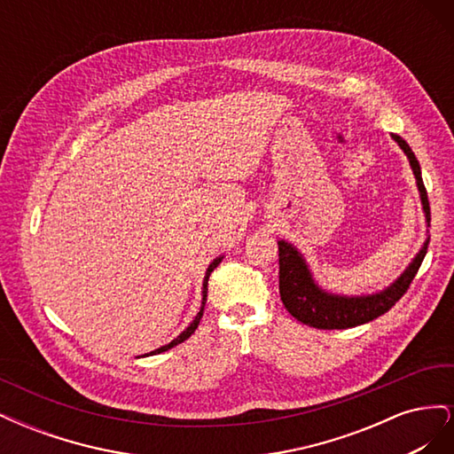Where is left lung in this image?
<instances>
[{
  "label": "left lung",
  "mask_w": 454,
  "mask_h": 454,
  "mask_svg": "<svg viewBox=\"0 0 454 454\" xmlns=\"http://www.w3.org/2000/svg\"><path fill=\"white\" fill-rule=\"evenodd\" d=\"M392 138L403 149V153L409 159L411 170L415 174L417 187L420 193L422 210L426 215V225L430 227V202L428 193L422 182L420 164L411 151L409 144L402 136L392 134ZM430 237L426 239L420 252L411 261L409 267L402 272V277L392 282L387 290H382L373 295H335L329 294L316 284L312 272L307 265L305 257L301 252L286 240H278V261H280V299L295 320L318 329H348L367 324L379 318L384 312H388L397 301L403 297L407 287L413 282L415 274L422 263V259L428 250Z\"/></svg>",
  "instance_id": "obj_1"
}]
</instances>
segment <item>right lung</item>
I'll use <instances>...</instances> for the list:
<instances>
[{"label":"right lung","instance_id":"right-lung-1","mask_svg":"<svg viewBox=\"0 0 454 454\" xmlns=\"http://www.w3.org/2000/svg\"><path fill=\"white\" fill-rule=\"evenodd\" d=\"M222 259L223 257H215L212 263L208 265V269H206V277H204V284H202V305H200V310H199V314L195 316V320L191 322L189 325H187V329L185 332H182L180 335H177L172 342H168V345H164V347H160V348H157V350H153V352H149V354H145V356H153V354H160V352H167V350H170V348H174L176 345H180V342H184L185 339H189L191 335L195 333V329L199 327V322H200V318H202V312H204V305H206V294H208V278H210V272L222 263Z\"/></svg>","mask_w":454,"mask_h":454}]
</instances>
